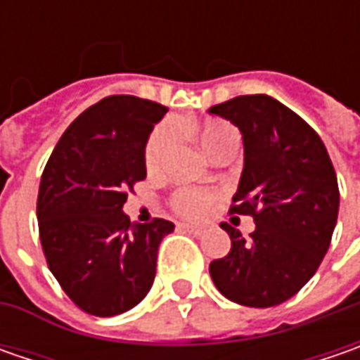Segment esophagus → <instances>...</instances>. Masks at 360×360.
Wrapping results in <instances>:
<instances>
[{"mask_svg":"<svg viewBox=\"0 0 360 360\" xmlns=\"http://www.w3.org/2000/svg\"><path fill=\"white\" fill-rule=\"evenodd\" d=\"M180 229L186 230V232H190V234H196V236H200L202 232H204V229H202V226H192V224H182Z\"/></svg>","mask_w":360,"mask_h":360,"instance_id":"1","label":"esophagus"}]
</instances>
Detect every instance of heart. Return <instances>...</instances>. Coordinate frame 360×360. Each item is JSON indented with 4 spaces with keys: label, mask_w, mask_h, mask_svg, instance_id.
I'll return each instance as SVG.
<instances>
[{
    "label": "heart",
    "mask_w": 360,
    "mask_h": 360,
    "mask_svg": "<svg viewBox=\"0 0 360 360\" xmlns=\"http://www.w3.org/2000/svg\"><path fill=\"white\" fill-rule=\"evenodd\" d=\"M198 140H200L202 150L210 158H214L216 154L222 152L224 148L238 144V134L230 124L222 122V120H208L198 128ZM174 144H176V128L172 124L166 122V124H162L152 131V136L148 138L144 152L148 170L160 168V164L172 152ZM212 202H214V196L210 192L194 190V188L178 190L172 198L176 212H180L186 218H200V216H204L208 212Z\"/></svg>",
    "instance_id": "heart-1"
}]
</instances>
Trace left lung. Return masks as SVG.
Here are the masks:
<instances>
[{"label":"left lung","mask_w":360,"mask_h":360,"mask_svg":"<svg viewBox=\"0 0 360 360\" xmlns=\"http://www.w3.org/2000/svg\"><path fill=\"white\" fill-rule=\"evenodd\" d=\"M208 114L240 130L244 168L230 212L256 224L250 238L222 224L232 248L210 262V276L232 302L276 307L311 281L328 250L339 216L333 162L319 134L266 94L232 98Z\"/></svg>","instance_id":"8db88e82"}]
</instances>
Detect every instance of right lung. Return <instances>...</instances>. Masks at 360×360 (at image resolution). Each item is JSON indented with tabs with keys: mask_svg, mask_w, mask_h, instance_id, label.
Segmentation results:
<instances>
[{
	"mask_svg": "<svg viewBox=\"0 0 360 360\" xmlns=\"http://www.w3.org/2000/svg\"><path fill=\"white\" fill-rule=\"evenodd\" d=\"M168 108L108 96L63 131L41 174L39 240L63 292L94 316L134 309L152 288L170 220L130 222L128 190L146 178V144Z\"/></svg>",
	"mask_w": 360,
	"mask_h": 360,
	"instance_id": "1",
	"label": "right lung"
}]
</instances>
